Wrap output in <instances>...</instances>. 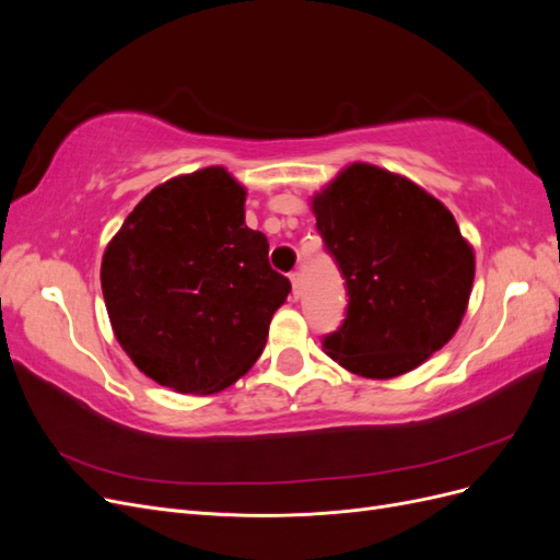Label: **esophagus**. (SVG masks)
<instances>
[{
    "label": "esophagus",
    "instance_id": "1",
    "mask_svg": "<svg viewBox=\"0 0 560 560\" xmlns=\"http://www.w3.org/2000/svg\"><path fill=\"white\" fill-rule=\"evenodd\" d=\"M290 280H292V294H294V299H299L301 296V273H299V270H294Z\"/></svg>",
    "mask_w": 560,
    "mask_h": 560
}]
</instances>
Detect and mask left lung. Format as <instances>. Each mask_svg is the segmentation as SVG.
I'll use <instances>...</instances> for the list:
<instances>
[{"label": "left lung", "mask_w": 560, "mask_h": 560, "mask_svg": "<svg viewBox=\"0 0 560 560\" xmlns=\"http://www.w3.org/2000/svg\"><path fill=\"white\" fill-rule=\"evenodd\" d=\"M317 231L346 278L343 325L322 348L364 378H395L444 348L467 311L474 252L418 184L352 163L313 198Z\"/></svg>", "instance_id": "obj_1"}]
</instances>
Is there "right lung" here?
<instances>
[{
	"mask_svg": "<svg viewBox=\"0 0 560 560\" xmlns=\"http://www.w3.org/2000/svg\"><path fill=\"white\" fill-rule=\"evenodd\" d=\"M100 280L116 341L184 395L247 374L292 292L266 235L245 224V189L219 165L147 194L107 245Z\"/></svg>",
	"mask_w": 560,
	"mask_h": 560,
	"instance_id": "add662e5",
	"label": "right lung"
}]
</instances>
